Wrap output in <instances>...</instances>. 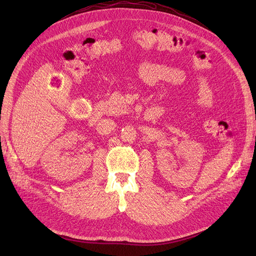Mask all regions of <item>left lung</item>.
Masks as SVG:
<instances>
[{
    "label": "left lung",
    "instance_id": "obj_1",
    "mask_svg": "<svg viewBox=\"0 0 256 256\" xmlns=\"http://www.w3.org/2000/svg\"><path fill=\"white\" fill-rule=\"evenodd\" d=\"M255 138H256V136H255Z\"/></svg>",
    "mask_w": 256,
    "mask_h": 256
}]
</instances>
